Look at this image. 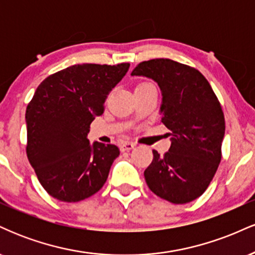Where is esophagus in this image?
Segmentation results:
<instances>
[{
  "label": "esophagus",
  "instance_id": "obj_1",
  "mask_svg": "<svg viewBox=\"0 0 255 255\" xmlns=\"http://www.w3.org/2000/svg\"><path fill=\"white\" fill-rule=\"evenodd\" d=\"M135 147V144L134 142H130V141H125L121 144V151H130L133 150V148Z\"/></svg>",
  "mask_w": 255,
  "mask_h": 255
}]
</instances>
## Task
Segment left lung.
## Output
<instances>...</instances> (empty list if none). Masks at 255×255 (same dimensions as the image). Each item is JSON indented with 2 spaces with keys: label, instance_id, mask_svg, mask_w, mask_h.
Wrapping results in <instances>:
<instances>
[{
  "label": "left lung",
  "instance_id": "8db88e82",
  "mask_svg": "<svg viewBox=\"0 0 255 255\" xmlns=\"http://www.w3.org/2000/svg\"><path fill=\"white\" fill-rule=\"evenodd\" d=\"M131 75L154 80L162 91V122L171 133L164 156L144 172L148 188L172 204H187L206 191L222 159L225 121L221 103L200 72L169 58L139 63Z\"/></svg>",
  "mask_w": 255,
  "mask_h": 255
}]
</instances>
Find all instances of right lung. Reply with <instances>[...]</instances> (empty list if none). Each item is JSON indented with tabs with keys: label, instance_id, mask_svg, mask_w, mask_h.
I'll use <instances>...</instances> for the list:
<instances>
[{
	"label": "right lung",
	"instance_id": "1",
	"mask_svg": "<svg viewBox=\"0 0 255 255\" xmlns=\"http://www.w3.org/2000/svg\"><path fill=\"white\" fill-rule=\"evenodd\" d=\"M128 69L129 63L74 64L37 87L26 109V153L43 188L57 200H84L107 181L119 147L91 145L87 134Z\"/></svg>",
	"mask_w": 255,
	"mask_h": 255
}]
</instances>
